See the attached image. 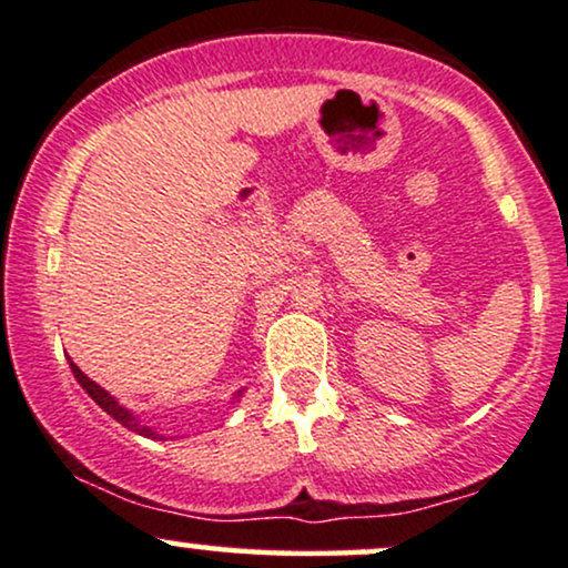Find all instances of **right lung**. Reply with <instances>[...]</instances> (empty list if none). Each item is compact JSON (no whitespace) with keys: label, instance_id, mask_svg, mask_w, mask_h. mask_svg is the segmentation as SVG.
<instances>
[{"label":"right lung","instance_id":"1","mask_svg":"<svg viewBox=\"0 0 568 568\" xmlns=\"http://www.w3.org/2000/svg\"><path fill=\"white\" fill-rule=\"evenodd\" d=\"M71 372H73V377L79 379V385H82V388L90 393L92 396V402H95L98 406H103V412H109V415L116 419V423H122L124 428H130V430H135V433H140V436H149V438H156V433H153L151 428H145V425H140L135 417H132V412H126L124 406H119L116 402H113V396H109V393H105L103 388H100L98 383H92L90 377L84 375L82 369H79L77 364L71 362Z\"/></svg>","mask_w":568,"mask_h":568}]
</instances>
